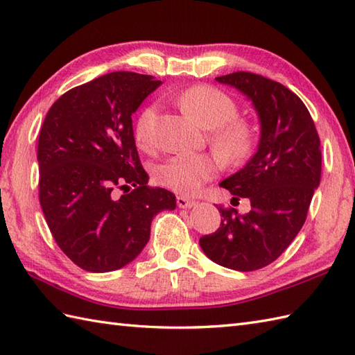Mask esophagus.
I'll use <instances>...</instances> for the list:
<instances>
[{"label": "esophagus", "instance_id": "esophagus-1", "mask_svg": "<svg viewBox=\"0 0 355 355\" xmlns=\"http://www.w3.org/2000/svg\"><path fill=\"white\" fill-rule=\"evenodd\" d=\"M177 204L180 209H191L195 205V201L191 200V198H186V196H178L177 198Z\"/></svg>", "mask_w": 355, "mask_h": 355}]
</instances>
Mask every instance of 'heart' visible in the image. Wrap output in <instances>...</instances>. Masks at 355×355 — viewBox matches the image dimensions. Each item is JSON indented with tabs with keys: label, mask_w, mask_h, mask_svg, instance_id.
Here are the masks:
<instances>
[{
	"label": "heart",
	"mask_w": 355,
	"mask_h": 355,
	"mask_svg": "<svg viewBox=\"0 0 355 355\" xmlns=\"http://www.w3.org/2000/svg\"><path fill=\"white\" fill-rule=\"evenodd\" d=\"M175 101L201 123L211 130V144L228 162H239L250 154L254 131L248 122L237 119V105L227 94L210 86L189 87L175 96ZM157 107L148 105L135 123V137L142 150L154 145ZM219 163L207 154H177L159 164L155 171L159 183L171 191L192 195L216 175Z\"/></svg>",
	"instance_id": "b5f03b06"
}]
</instances>
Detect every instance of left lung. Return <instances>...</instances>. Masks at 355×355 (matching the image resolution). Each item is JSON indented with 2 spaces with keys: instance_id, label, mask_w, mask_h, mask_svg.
<instances>
[{
  "instance_id": "obj_1",
  "label": "left lung",
  "mask_w": 355,
  "mask_h": 355,
  "mask_svg": "<svg viewBox=\"0 0 355 355\" xmlns=\"http://www.w3.org/2000/svg\"><path fill=\"white\" fill-rule=\"evenodd\" d=\"M251 101L260 122V139L245 166L222 181L232 201L248 198L251 210L220 209L216 233L200 246L218 265L255 270L277 260L300 233L320 181V140L307 107L292 90L252 72L216 77Z\"/></svg>"
}]
</instances>
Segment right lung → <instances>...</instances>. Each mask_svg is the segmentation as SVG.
Instances as JSON below:
<instances>
[{"label":"right lung","mask_w":355,"mask_h":355,"mask_svg":"<svg viewBox=\"0 0 355 355\" xmlns=\"http://www.w3.org/2000/svg\"><path fill=\"white\" fill-rule=\"evenodd\" d=\"M160 85L110 72L68 90L46 113L37 145L40 207L54 241L81 269L128 265L150 241L153 218L177 207L174 193L148 186L131 121ZM116 185L130 193L116 198Z\"/></svg>","instance_id":"add662e5"}]
</instances>
